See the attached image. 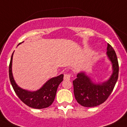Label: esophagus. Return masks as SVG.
Wrapping results in <instances>:
<instances>
[{
  "label": "esophagus",
  "mask_w": 127,
  "mask_h": 127,
  "mask_svg": "<svg viewBox=\"0 0 127 127\" xmlns=\"http://www.w3.org/2000/svg\"><path fill=\"white\" fill-rule=\"evenodd\" d=\"M72 74L71 73H67L65 74L64 76V80H69L71 79Z\"/></svg>",
  "instance_id": "obj_1"
}]
</instances>
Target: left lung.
Here are the masks:
<instances>
[{"instance_id": "1", "label": "left lung", "mask_w": 127, "mask_h": 127, "mask_svg": "<svg viewBox=\"0 0 127 127\" xmlns=\"http://www.w3.org/2000/svg\"><path fill=\"white\" fill-rule=\"evenodd\" d=\"M107 54L113 66V74L107 81L95 84L84 72L79 73L72 81L75 99L82 106L92 107L100 105L108 99L115 87L119 77V62L114 48L109 43Z\"/></svg>"}]
</instances>
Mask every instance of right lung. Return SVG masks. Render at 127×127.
<instances>
[{"mask_svg":"<svg viewBox=\"0 0 127 127\" xmlns=\"http://www.w3.org/2000/svg\"><path fill=\"white\" fill-rule=\"evenodd\" d=\"M12 53L9 64V78L10 83L17 96L24 104L34 109H44L50 106L53 102L56 91L60 84L63 80V74L50 79L40 89L30 92L18 87L13 79L12 72Z\"/></svg>","mask_w":127,"mask_h":127,"instance_id":"add662e5","label":"right lung"}]
</instances>
